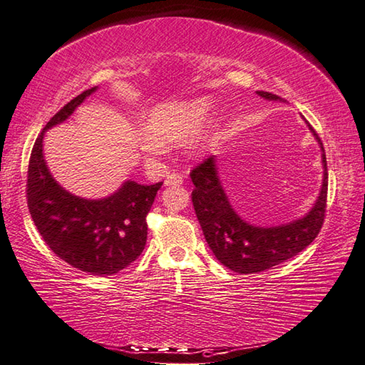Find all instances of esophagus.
Wrapping results in <instances>:
<instances>
[{"label":"esophagus","instance_id":"obj_1","mask_svg":"<svg viewBox=\"0 0 365 365\" xmlns=\"http://www.w3.org/2000/svg\"><path fill=\"white\" fill-rule=\"evenodd\" d=\"M183 183V177L178 174H169L166 178H164V185L166 187H173V185H182Z\"/></svg>","mask_w":365,"mask_h":365}]
</instances>
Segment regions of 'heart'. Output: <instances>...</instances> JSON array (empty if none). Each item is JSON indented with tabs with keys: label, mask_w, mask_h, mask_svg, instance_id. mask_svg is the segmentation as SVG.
<instances>
[{
	"label": "heart",
	"mask_w": 365,
	"mask_h": 365,
	"mask_svg": "<svg viewBox=\"0 0 365 365\" xmlns=\"http://www.w3.org/2000/svg\"><path fill=\"white\" fill-rule=\"evenodd\" d=\"M140 130L135 145L147 161L158 160L168 145L183 139L190 155L201 156L215 144L220 121L207 99L169 101L152 107L142 118Z\"/></svg>",
	"instance_id": "obj_1"
}]
</instances>
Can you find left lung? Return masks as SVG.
<instances>
[{"label": "left lung", "mask_w": 365, "mask_h": 365, "mask_svg": "<svg viewBox=\"0 0 365 365\" xmlns=\"http://www.w3.org/2000/svg\"><path fill=\"white\" fill-rule=\"evenodd\" d=\"M267 101H282L269 91H256ZM307 123V121H305ZM321 148L323 183L309 213L287 225L255 226L242 220L227 199L220 180L217 156H210L191 173V192L196 217L215 258L237 274H258L287 261L309 247L321 231L327 197V163L323 142L307 123Z\"/></svg>", "instance_id": "8db88e82"}]
</instances>
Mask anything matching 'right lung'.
Returning <instances> with one entry per match:
<instances>
[{
	"instance_id": "obj_1",
	"label": "right lung",
	"mask_w": 365,
	"mask_h": 365,
	"mask_svg": "<svg viewBox=\"0 0 365 365\" xmlns=\"http://www.w3.org/2000/svg\"><path fill=\"white\" fill-rule=\"evenodd\" d=\"M98 88L69 101L50 118L34 142L28 166V209L50 250L82 272L113 275L140 256L147 242V215L163 182L126 180L110 196L85 199L55 180L44 160V134L66 121Z\"/></svg>"
}]
</instances>
